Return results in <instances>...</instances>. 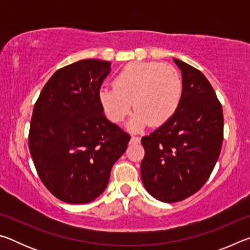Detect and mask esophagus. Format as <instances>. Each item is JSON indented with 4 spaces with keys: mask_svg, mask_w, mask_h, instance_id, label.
<instances>
[{
    "mask_svg": "<svg viewBox=\"0 0 250 250\" xmlns=\"http://www.w3.org/2000/svg\"><path fill=\"white\" fill-rule=\"evenodd\" d=\"M130 143L131 145H138V143H140V138L135 137V135H132V137H131Z\"/></svg>",
    "mask_w": 250,
    "mask_h": 250,
    "instance_id": "esophagus-1",
    "label": "esophagus"
}]
</instances>
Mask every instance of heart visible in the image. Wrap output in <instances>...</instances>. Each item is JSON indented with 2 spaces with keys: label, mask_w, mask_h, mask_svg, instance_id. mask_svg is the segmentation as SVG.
I'll use <instances>...</instances> for the list:
<instances>
[{
  "label": "heart",
  "mask_w": 250,
  "mask_h": 250,
  "mask_svg": "<svg viewBox=\"0 0 250 250\" xmlns=\"http://www.w3.org/2000/svg\"><path fill=\"white\" fill-rule=\"evenodd\" d=\"M183 83L176 68L153 62H135L122 68L113 80V88H101L100 104L105 115L120 124L129 115L131 103L135 110L129 122L133 131L149 124H166L179 107Z\"/></svg>",
  "instance_id": "obj_1"
}]
</instances>
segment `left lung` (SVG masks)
<instances>
[{
    "label": "left lung",
    "mask_w": 250,
    "mask_h": 250,
    "mask_svg": "<svg viewBox=\"0 0 250 250\" xmlns=\"http://www.w3.org/2000/svg\"><path fill=\"white\" fill-rule=\"evenodd\" d=\"M174 62L183 83L179 107L170 120L141 139L143 185L166 203L183 201L206 183L224 138L222 104L211 84L193 66Z\"/></svg>",
    "instance_id": "obj_1"
}]
</instances>
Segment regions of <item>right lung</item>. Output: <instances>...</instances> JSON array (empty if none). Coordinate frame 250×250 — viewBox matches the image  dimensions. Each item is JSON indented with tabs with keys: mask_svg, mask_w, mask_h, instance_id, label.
I'll list each match as a JSON object with an SVG mask.
<instances>
[{
	"mask_svg": "<svg viewBox=\"0 0 250 250\" xmlns=\"http://www.w3.org/2000/svg\"><path fill=\"white\" fill-rule=\"evenodd\" d=\"M111 62L83 59L58 69L34 105L28 146L45 188L68 204L94 201L130 134L104 115L99 91Z\"/></svg>",
	"mask_w": 250,
	"mask_h": 250,
	"instance_id": "add662e5",
	"label": "right lung"
}]
</instances>
